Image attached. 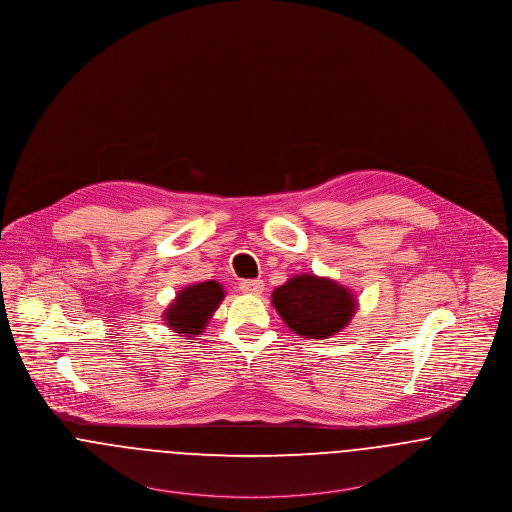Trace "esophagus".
Wrapping results in <instances>:
<instances>
[{
	"label": "esophagus",
	"instance_id": "esophagus-1",
	"mask_svg": "<svg viewBox=\"0 0 512 512\" xmlns=\"http://www.w3.org/2000/svg\"><path fill=\"white\" fill-rule=\"evenodd\" d=\"M240 290L243 294L259 296L265 290V284H263V280H241Z\"/></svg>",
	"mask_w": 512,
	"mask_h": 512
}]
</instances>
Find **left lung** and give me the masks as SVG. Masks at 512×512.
I'll list each match as a JSON object with an SVG mask.
<instances>
[{
  "instance_id": "left-lung-1",
  "label": "left lung",
  "mask_w": 512,
  "mask_h": 512,
  "mask_svg": "<svg viewBox=\"0 0 512 512\" xmlns=\"http://www.w3.org/2000/svg\"><path fill=\"white\" fill-rule=\"evenodd\" d=\"M272 305L284 323L305 338H329L356 313V298L325 276L296 274L272 292Z\"/></svg>"
}]
</instances>
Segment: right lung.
I'll use <instances>...</instances> for the list:
<instances>
[{
  "label": "right lung",
  "instance_id": "add662e5",
  "mask_svg": "<svg viewBox=\"0 0 512 512\" xmlns=\"http://www.w3.org/2000/svg\"><path fill=\"white\" fill-rule=\"evenodd\" d=\"M224 296L226 292L216 280L187 286L178 292L176 300L164 311V321L172 331L193 338L207 327Z\"/></svg>",
  "mask_w": 512,
  "mask_h": 512
}]
</instances>
